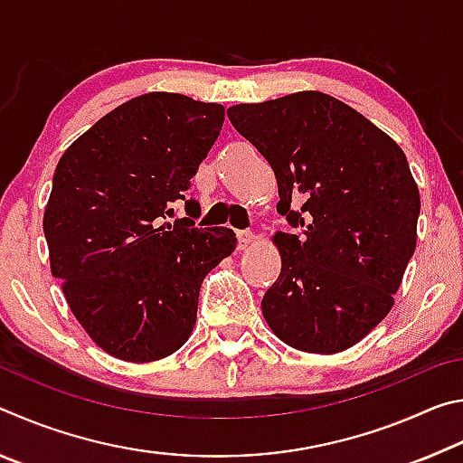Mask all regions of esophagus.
Listing matches in <instances>:
<instances>
[{
  "instance_id": "1",
  "label": "esophagus",
  "mask_w": 463,
  "mask_h": 463,
  "mask_svg": "<svg viewBox=\"0 0 463 463\" xmlns=\"http://www.w3.org/2000/svg\"><path fill=\"white\" fill-rule=\"evenodd\" d=\"M237 237H239V249L241 250H247L250 245H253V232L239 231Z\"/></svg>"
}]
</instances>
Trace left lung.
Listing matches in <instances>:
<instances>
[{
	"label": "left lung",
	"instance_id": "1",
	"mask_svg": "<svg viewBox=\"0 0 463 463\" xmlns=\"http://www.w3.org/2000/svg\"><path fill=\"white\" fill-rule=\"evenodd\" d=\"M273 169L281 273L261 310L273 335L304 354L333 355L370 335L394 307L417 249L420 195L402 148L341 99L296 91L229 108Z\"/></svg>",
	"mask_w": 463,
	"mask_h": 463
}]
</instances>
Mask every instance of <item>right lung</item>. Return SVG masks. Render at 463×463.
<instances>
[{
  "mask_svg": "<svg viewBox=\"0 0 463 463\" xmlns=\"http://www.w3.org/2000/svg\"><path fill=\"white\" fill-rule=\"evenodd\" d=\"M224 106L151 91L67 148L44 208L51 273L77 323L108 355L163 359L190 339L203 278L237 249L231 229L175 224L192 177L221 135Z\"/></svg>",
  "mask_w": 463,
  "mask_h": 463,
  "instance_id": "obj_1",
  "label": "right lung"
}]
</instances>
